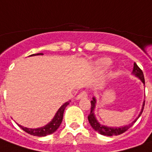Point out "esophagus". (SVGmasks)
<instances>
[{
	"label": "esophagus",
	"instance_id": "34e87169",
	"mask_svg": "<svg viewBox=\"0 0 152 152\" xmlns=\"http://www.w3.org/2000/svg\"><path fill=\"white\" fill-rule=\"evenodd\" d=\"M87 96H88V94H87V92L86 91H81L80 93L77 96H76V99H81V98H86Z\"/></svg>",
	"mask_w": 152,
	"mask_h": 152
}]
</instances>
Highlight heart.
<instances>
[{"label": "heart", "instance_id": "b5f03b06", "mask_svg": "<svg viewBox=\"0 0 152 152\" xmlns=\"http://www.w3.org/2000/svg\"><path fill=\"white\" fill-rule=\"evenodd\" d=\"M110 63H111V61L109 60V58H104V59H102L101 60V64L104 67H107L108 66L110 65Z\"/></svg>", "mask_w": 152, "mask_h": 152}]
</instances>
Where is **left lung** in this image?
Masks as SVG:
<instances>
[{
	"label": "left lung",
	"mask_w": 152,
	"mask_h": 152,
	"mask_svg": "<svg viewBox=\"0 0 152 152\" xmlns=\"http://www.w3.org/2000/svg\"><path fill=\"white\" fill-rule=\"evenodd\" d=\"M132 73L135 75L136 76H137L138 78H140V80L143 82V84L145 85V79H144V75H143L142 71L140 69L138 66L137 65L136 63H134V66H133V70H132ZM91 113L88 115V120H89V123L91 125V127L94 128V130L96 132H98L99 133H100L101 135L104 136H117V135H120L122 133H124L125 132L128 130L129 128H131L132 126L134 124L137 119L135 121H133L132 124H128L127 126H124V127H121V128H109V127H106V126H103L100 124H99V122L97 121V119L95 118V116H94V109L95 108V103H96V99L95 98H93V99L91 101ZM144 105H145V101L143 103L142 109V111L139 114V116H141V114L142 113L143 109H144Z\"/></svg>",
	"instance_id": "obj_1"
}]
</instances>
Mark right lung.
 <instances>
[{"label": "right lung", "mask_w": 152, "mask_h": 152, "mask_svg": "<svg viewBox=\"0 0 152 152\" xmlns=\"http://www.w3.org/2000/svg\"><path fill=\"white\" fill-rule=\"evenodd\" d=\"M34 55H43V53H37L32 54L30 56ZM69 104V102H66L64 104L60 107V109H58L57 113L55 114V116L53 118V120L51 121L48 124H47L46 126H44L43 128H36V129H32V128H27L22 127L21 125H19L20 128H22L24 132H26L27 133L33 136H38V137H45L47 135H49L53 133L54 132L57 131V129L59 128V126L61 125L62 118H63V113L65 110L66 107Z\"/></svg>", "instance_id": "obj_1"}]
</instances>
